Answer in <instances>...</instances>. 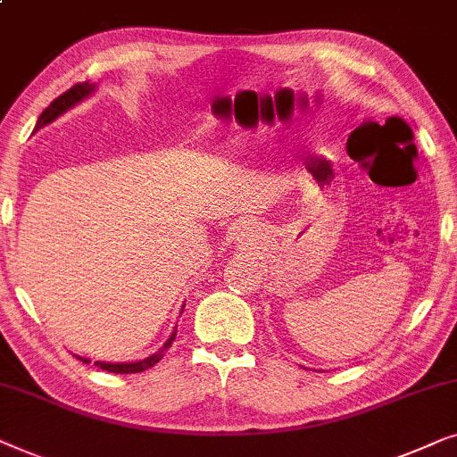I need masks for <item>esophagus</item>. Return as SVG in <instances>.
<instances>
[{
    "mask_svg": "<svg viewBox=\"0 0 457 457\" xmlns=\"http://www.w3.org/2000/svg\"><path fill=\"white\" fill-rule=\"evenodd\" d=\"M233 237H235V239H237V241H239V239H241V237H245V233H243V228H237V230H235V233H233Z\"/></svg>",
    "mask_w": 457,
    "mask_h": 457,
    "instance_id": "34e87169",
    "label": "esophagus"
}]
</instances>
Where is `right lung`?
I'll use <instances>...</instances> for the list:
<instances>
[{
    "mask_svg": "<svg viewBox=\"0 0 457 457\" xmlns=\"http://www.w3.org/2000/svg\"><path fill=\"white\" fill-rule=\"evenodd\" d=\"M93 89H96V85H91V83H77L74 87H71V89H68V91L62 93L60 97H55L54 102L49 104V108H46V110L41 112V116H39V120H37L35 130H39L41 127H46V124L55 120V118H58L60 114H64L68 108H72L74 104H79L80 99H85ZM174 337H177V333L170 335V339L164 343V347H162L158 353L149 355V358L141 360V361H130V364H108V361H96V366L102 368V370H105V372H116V374L143 372V370H147V368H152V366L158 364V361L162 360V355H164L166 349L170 347V343L174 341ZM79 360H83L85 364H89V360H85V358H79Z\"/></svg>",
    "mask_w": 457,
    "mask_h": 457,
    "instance_id": "right-lung-1",
    "label": "right lung"
}]
</instances>
